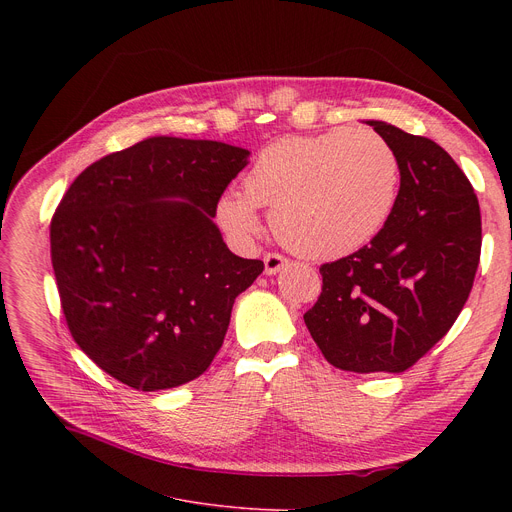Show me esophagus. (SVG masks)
I'll return each mask as SVG.
<instances>
[{"mask_svg": "<svg viewBox=\"0 0 512 512\" xmlns=\"http://www.w3.org/2000/svg\"><path fill=\"white\" fill-rule=\"evenodd\" d=\"M263 263H265V274L267 276H276L284 265H288V259L278 255V253H267L263 257Z\"/></svg>", "mask_w": 512, "mask_h": 512, "instance_id": "obj_1", "label": "esophagus"}]
</instances>
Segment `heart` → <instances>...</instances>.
<instances>
[{"instance_id": "1", "label": "heart", "mask_w": 512, "mask_h": 512, "mask_svg": "<svg viewBox=\"0 0 512 512\" xmlns=\"http://www.w3.org/2000/svg\"><path fill=\"white\" fill-rule=\"evenodd\" d=\"M398 184V155L386 139L334 128L259 151L242 178V195H220L215 215L230 236L247 242L261 228L257 209L267 207L282 245L309 259H336L382 230Z\"/></svg>"}]
</instances>
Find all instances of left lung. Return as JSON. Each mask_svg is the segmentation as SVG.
<instances>
[{"mask_svg":"<svg viewBox=\"0 0 512 512\" xmlns=\"http://www.w3.org/2000/svg\"><path fill=\"white\" fill-rule=\"evenodd\" d=\"M400 188L384 228L357 253L319 267L324 278L305 324L328 363L355 373L415 365L459 317L481 253L473 186L434 141L382 120Z\"/></svg>","mask_w":512,"mask_h":512,"instance_id":"left-lung-1","label":"left lung"}]
</instances>
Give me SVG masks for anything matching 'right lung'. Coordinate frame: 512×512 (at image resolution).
<instances>
[{
	"instance_id": "right-lung-1",
	"label": "right lung",
	"mask_w": 512,
	"mask_h": 512,
	"mask_svg": "<svg viewBox=\"0 0 512 512\" xmlns=\"http://www.w3.org/2000/svg\"><path fill=\"white\" fill-rule=\"evenodd\" d=\"M251 151L149 137L80 174L49 226L62 311L85 355L143 392L191 382L263 261L234 255L215 203Z\"/></svg>"
}]
</instances>
